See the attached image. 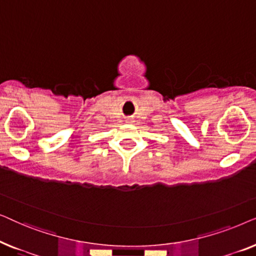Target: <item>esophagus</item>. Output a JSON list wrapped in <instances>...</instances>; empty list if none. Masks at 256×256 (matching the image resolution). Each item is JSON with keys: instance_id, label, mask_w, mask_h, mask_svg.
<instances>
[{"instance_id": "34e87169", "label": "esophagus", "mask_w": 256, "mask_h": 256, "mask_svg": "<svg viewBox=\"0 0 256 256\" xmlns=\"http://www.w3.org/2000/svg\"><path fill=\"white\" fill-rule=\"evenodd\" d=\"M132 118H127V122H132Z\"/></svg>"}]
</instances>
